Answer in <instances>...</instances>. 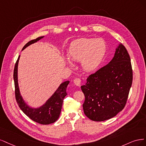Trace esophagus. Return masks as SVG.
<instances>
[{"instance_id": "1", "label": "esophagus", "mask_w": 146, "mask_h": 146, "mask_svg": "<svg viewBox=\"0 0 146 146\" xmlns=\"http://www.w3.org/2000/svg\"><path fill=\"white\" fill-rule=\"evenodd\" d=\"M81 80L79 78H76L74 80V84L76 85V86H81Z\"/></svg>"}]
</instances>
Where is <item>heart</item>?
<instances>
[{
	"mask_svg": "<svg viewBox=\"0 0 146 146\" xmlns=\"http://www.w3.org/2000/svg\"><path fill=\"white\" fill-rule=\"evenodd\" d=\"M106 53V44L102 39L82 38L73 41L68 50L69 58L73 61H81L82 68L86 72H93L100 65ZM65 63L72 67L73 64L68 59Z\"/></svg>",
	"mask_w": 146,
	"mask_h": 146,
	"instance_id": "b5f03b06",
	"label": "heart"
}]
</instances>
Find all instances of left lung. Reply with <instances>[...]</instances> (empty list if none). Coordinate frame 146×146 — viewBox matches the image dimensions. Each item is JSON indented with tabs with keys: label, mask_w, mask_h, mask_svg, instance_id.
<instances>
[{
	"label": "left lung",
	"mask_w": 146,
	"mask_h": 146,
	"mask_svg": "<svg viewBox=\"0 0 146 146\" xmlns=\"http://www.w3.org/2000/svg\"><path fill=\"white\" fill-rule=\"evenodd\" d=\"M130 56L119 44L106 66L90 74L81 86L85 96L83 110L89 119L103 121L115 116L125 107L132 84Z\"/></svg>",
	"instance_id": "1"
}]
</instances>
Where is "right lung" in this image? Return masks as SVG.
I'll list each match as a JSON object with an SVG mask.
<instances>
[{
  "label": "right lung",
  "mask_w": 146,
  "mask_h": 146,
  "mask_svg": "<svg viewBox=\"0 0 146 146\" xmlns=\"http://www.w3.org/2000/svg\"><path fill=\"white\" fill-rule=\"evenodd\" d=\"M44 37V36L39 37L36 39L30 40L23 46L22 51L29 45L39 41ZM19 59L20 56H19L16 62L13 74L15 86L16 100L19 107L27 116H29L31 119L37 123L46 125L54 123L55 121L58 119L59 117L61 109H62L63 100L65 96L67 95L66 90L70 81H67L61 83L57 90L46 100L43 105L36 108L30 107L23 100L20 92L19 87L17 72Z\"/></svg>",
  "instance_id": "right-lung-1"
}]
</instances>
